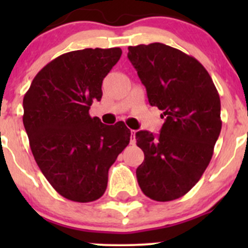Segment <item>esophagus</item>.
Returning a JSON list of instances; mask_svg holds the SVG:
<instances>
[{
    "label": "esophagus",
    "mask_w": 248,
    "mask_h": 248,
    "mask_svg": "<svg viewBox=\"0 0 248 248\" xmlns=\"http://www.w3.org/2000/svg\"><path fill=\"white\" fill-rule=\"evenodd\" d=\"M131 144L132 145L136 144V131L131 132Z\"/></svg>",
    "instance_id": "34e87169"
}]
</instances>
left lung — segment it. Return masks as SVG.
<instances>
[{
  "label": "left lung",
  "mask_w": 248,
  "mask_h": 248,
  "mask_svg": "<svg viewBox=\"0 0 248 248\" xmlns=\"http://www.w3.org/2000/svg\"><path fill=\"white\" fill-rule=\"evenodd\" d=\"M128 59L146 87L149 103L163 110L159 134L139 131L144 162L137 168L142 193L156 202L185 196L204 174L222 128L218 92L193 56L162 43L128 46Z\"/></svg>",
  "instance_id": "left-lung-1"
}]
</instances>
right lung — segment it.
Masks as SVG:
<instances>
[{"label":"right lung","mask_w":248,"mask_h":248,"mask_svg":"<svg viewBox=\"0 0 248 248\" xmlns=\"http://www.w3.org/2000/svg\"><path fill=\"white\" fill-rule=\"evenodd\" d=\"M121 54L120 47H90L60 55L24 96L22 122L34 159L55 191L72 202L101 198L109 168L129 144L124 122L108 126L89 114Z\"/></svg>","instance_id":"1"}]
</instances>
